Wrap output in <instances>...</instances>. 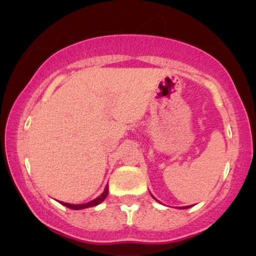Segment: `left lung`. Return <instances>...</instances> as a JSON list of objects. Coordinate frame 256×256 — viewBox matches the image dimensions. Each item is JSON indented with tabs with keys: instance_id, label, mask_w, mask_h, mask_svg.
Listing matches in <instances>:
<instances>
[{
	"instance_id": "1",
	"label": "left lung",
	"mask_w": 256,
	"mask_h": 256,
	"mask_svg": "<svg viewBox=\"0 0 256 256\" xmlns=\"http://www.w3.org/2000/svg\"><path fill=\"white\" fill-rule=\"evenodd\" d=\"M183 208H188V207H183Z\"/></svg>"
}]
</instances>
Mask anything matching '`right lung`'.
Segmentation results:
<instances>
[{
	"instance_id": "obj_1",
	"label": "right lung",
	"mask_w": 256,
	"mask_h": 256,
	"mask_svg": "<svg viewBox=\"0 0 256 256\" xmlns=\"http://www.w3.org/2000/svg\"><path fill=\"white\" fill-rule=\"evenodd\" d=\"M108 195V185L104 188V192L101 194V195L98 196V198L92 200V201L88 202V204H66V202H60L61 204L66 206V207L71 208V210H84V208H89V207H94V206H98L101 204V202H104V200L107 198Z\"/></svg>"
}]
</instances>
